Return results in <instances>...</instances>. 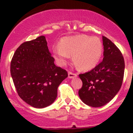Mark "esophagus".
<instances>
[{
	"instance_id": "34e87169",
	"label": "esophagus",
	"mask_w": 133,
	"mask_h": 133,
	"mask_svg": "<svg viewBox=\"0 0 133 133\" xmlns=\"http://www.w3.org/2000/svg\"><path fill=\"white\" fill-rule=\"evenodd\" d=\"M77 76V75L76 73H73L72 72H69L68 73V77L69 78H74L75 77H76Z\"/></svg>"
}]
</instances>
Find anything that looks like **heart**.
I'll return each mask as SVG.
<instances>
[{
	"label": "heart",
	"instance_id": "heart-1",
	"mask_svg": "<svg viewBox=\"0 0 133 133\" xmlns=\"http://www.w3.org/2000/svg\"><path fill=\"white\" fill-rule=\"evenodd\" d=\"M53 55L58 65H66L71 55L79 68L89 70L95 68L101 58L103 52L102 44L96 37L85 35L63 37L59 46L53 49Z\"/></svg>",
	"mask_w": 133,
	"mask_h": 133
}]
</instances>
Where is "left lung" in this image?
I'll return each mask as SVG.
<instances>
[{
    "label": "left lung",
    "instance_id": "1",
    "mask_svg": "<svg viewBox=\"0 0 133 133\" xmlns=\"http://www.w3.org/2000/svg\"><path fill=\"white\" fill-rule=\"evenodd\" d=\"M104 58L95 68L79 75L83 83L78 91L82 101L92 108L109 102L120 91L124 78L125 63L121 52L114 43L102 37Z\"/></svg>",
    "mask_w": 133,
    "mask_h": 133
}]
</instances>
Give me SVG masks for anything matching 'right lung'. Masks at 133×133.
<instances>
[{"mask_svg":"<svg viewBox=\"0 0 133 133\" xmlns=\"http://www.w3.org/2000/svg\"><path fill=\"white\" fill-rule=\"evenodd\" d=\"M54 61L44 36L25 42L14 53L10 67L13 83L21 99L33 108L53 104L59 85L68 77Z\"/></svg>","mask_w":133,"mask_h":133,"instance_id":"right-lung-1","label":"right lung"}]
</instances>
